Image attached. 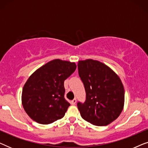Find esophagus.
<instances>
[{"label": "esophagus", "instance_id": "esophagus-1", "mask_svg": "<svg viewBox=\"0 0 148 148\" xmlns=\"http://www.w3.org/2000/svg\"><path fill=\"white\" fill-rule=\"evenodd\" d=\"M76 103H77V100H76V98H74L73 100L71 101V104H73V105H75V104H76Z\"/></svg>", "mask_w": 148, "mask_h": 148}]
</instances>
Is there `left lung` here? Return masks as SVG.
Returning <instances> with one entry per match:
<instances>
[{"label": "left lung", "instance_id": "1", "mask_svg": "<svg viewBox=\"0 0 148 148\" xmlns=\"http://www.w3.org/2000/svg\"><path fill=\"white\" fill-rule=\"evenodd\" d=\"M77 66L86 93V102L77 103L81 116L96 126L110 124L124 107L125 90L120 77L98 60H79Z\"/></svg>", "mask_w": 148, "mask_h": 148}]
</instances>
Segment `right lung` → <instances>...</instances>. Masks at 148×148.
Listing matches in <instances>:
<instances>
[{
  "label": "right lung",
  "instance_id": "1",
  "mask_svg": "<svg viewBox=\"0 0 148 148\" xmlns=\"http://www.w3.org/2000/svg\"><path fill=\"white\" fill-rule=\"evenodd\" d=\"M76 67L75 62L54 59L30 75L22 90L21 102L32 120L48 125L64 116L70 104L64 98V82Z\"/></svg>",
  "mask_w": 148,
  "mask_h": 148
}]
</instances>
